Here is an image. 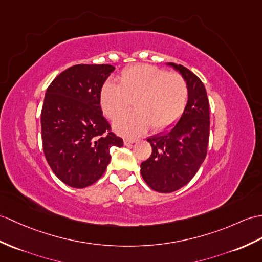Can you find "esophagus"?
Returning a JSON list of instances; mask_svg holds the SVG:
<instances>
[{"label":"esophagus","mask_w":262,"mask_h":262,"mask_svg":"<svg viewBox=\"0 0 262 262\" xmlns=\"http://www.w3.org/2000/svg\"><path fill=\"white\" fill-rule=\"evenodd\" d=\"M135 142H136V139H134V138H128V137L124 138V144L125 145H130V144L135 143Z\"/></svg>","instance_id":"obj_1"}]
</instances>
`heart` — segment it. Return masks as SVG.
Instances as JSON below:
<instances>
[{"instance_id":"obj_1","label":"heart","mask_w":262,"mask_h":262,"mask_svg":"<svg viewBox=\"0 0 262 262\" xmlns=\"http://www.w3.org/2000/svg\"><path fill=\"white\" fill-rule=\"evenodd\" d=\"M188 100V86L178 72H167L150 64H136L121 72L119 84H103L99 103L102 113L116 120L128 113L134 102L136 113L115 124L125 135H139L150 128L163 132L183 115Z\"/></svg>"}]
</instances>
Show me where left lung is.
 <instances>
[{"mask_svg":"<svg viewBox=\"0 0 262 262\" xmlns=\"http://www.w3.org/2000/svg\"><path fill=\"white\" fill-rule=\"evenodd\" d=\"M168 64L186 80L188 100L171 130L147 139L151 154L141 164V174L146 184L161 193L174 192L193 179L208 153L210 136L209 99L203 82L182 64Z\"/></svg>","mask_w":262,"mask_h":262,"instance_id":"1","label":"left lung"}]
</instances>
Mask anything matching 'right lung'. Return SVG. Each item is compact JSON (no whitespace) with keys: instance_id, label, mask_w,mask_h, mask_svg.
<instances>
[{"instance_id":"obj_1","label":"right lung","mask_w":262,"mask_h":262,"mask_svg":"<svg viewBox=\"0 0 262 262\" xmlns=\"http://www.w3.org/2000/svg\"><path fill=\"white\" fill-rule=\"evenodd\" d=\"M114 70L111 64H76L47 89L41 111L45 156L58 179L71 187L96 183L111 162L109 149L124 145L99 103L102 84Z\"/></svg>"}]
</instances>
